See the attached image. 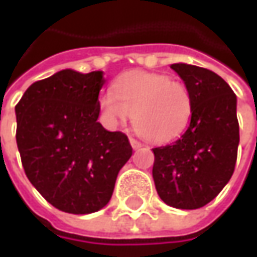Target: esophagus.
Returning a JSON list of instances; mask_svg holds the SVG:
<instances>
[{"mask_svg":"<svg viewBox=\"0 0 257 257\" xmlns=\"http://www.w3.org/2000/svg\"><path fill=\"white\" fill-rule=\"evenodd\" d=\"M130 144H132V147H133L134 150H137V149H140V147L143 146V144L140 143L139 140H136V139H133V137L130 139Z\"/></svg>","mask_w":257,"mask_h":257,"instance_id":"esophagus-1","label":"esophagus"}]
</instances>
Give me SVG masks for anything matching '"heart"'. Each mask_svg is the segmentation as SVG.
Returning a JSON list of instances; mask_svg holds the SVG:
<instances>
[{
	"mask_svg": "<svg viewBox=\"0 0 257 257\" xmlns=\"http://www.w3.org/2000/svg\"><path fill=\"white\" fill-rule=\"evenodd\" d=\"M98 103L101 111L113 121H123L133 114L134 130L153 143L179 137L193 114L189 87L163 73L132 71L120 75L113 93L101 94Z\"/></svg>",
	"mask_w": 257,
	"mask_h": 257,
	"instance_id": "b5f03b06",
	"label": "heart"
}]
</instances>
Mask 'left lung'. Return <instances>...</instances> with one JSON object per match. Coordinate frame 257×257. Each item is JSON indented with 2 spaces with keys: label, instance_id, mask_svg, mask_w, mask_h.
<instances>
[{
  "label": "left lung",
  "instance_id": "8db88e82",
  "mask_svg": "<svg viewBox=\"0 0 257 257\" xmlns=\"http://www.w3.org/2000/svg\"><path fill=\"white\" fill-rule=\"evenodd\" d=\"M193 97L187 130L154 147L153 179L166 204L193 210L212 202L230 180L237 159L236 94L220 75L190 64H172Z\"/></svg>",
  "mask_w": 257,
  "mask_h": 257
}]
</instances>
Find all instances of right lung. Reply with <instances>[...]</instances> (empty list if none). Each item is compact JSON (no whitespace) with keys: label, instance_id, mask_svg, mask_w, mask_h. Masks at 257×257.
Here are the masks:
<instances>
[{"label":"right lung","instance_id":"obj_1","mask_svg":"<svg viewBox=\"0 0 257 257\" xmlns=\"http://www.w3.org/2000/svg\"><path fill=\"white\" fill-rule=\"evenodd\" d=\"M103 71L63 70L35 81L15 105L17 146L28 180L55 209L88 214L110 202L133 149L97 121Z\"/></svg>","mask_w":257,"mask_h":257}]
</instances>
